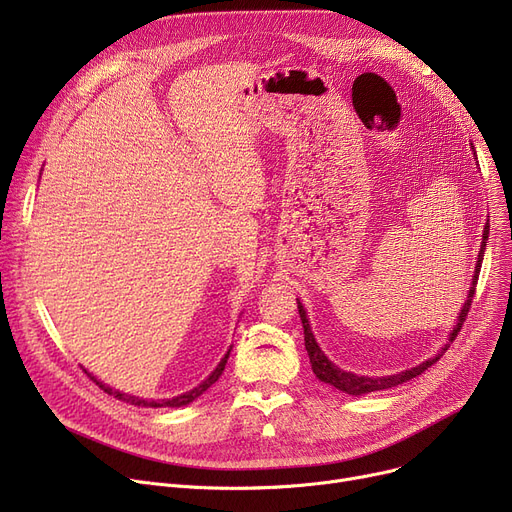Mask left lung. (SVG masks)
<instances>
[{
  "label": "left lung",
  "mask_w": 512,
  "mask_h": 512,
  "mask_svg": "<svg viewBox=\"0 0 512 512\" xmlns=\"http://www.w3.org/2000/svg\"><path fill=\"white\" fill-rule=\"evenodd\" d=\"M488 234H490V224L483 226V238H481V249H479V255H477V263H475V274H473V282H471V288H469V294H467V301L459 313V319H456V326L452 328L450 336H448V344H444L442 351H438L436 357L427 359L423 363H419L417 367H411V369H405L400 373H394V375H386V378H367V375H357V373H351V371H344L340 369L338 365H334L326 355L324 351H321L319 344L315 342V336L311 332V326H309V319H307V311L303 309L301 301L297 299V305H299V315H301V321H303V330H305V348H307V355H309V361H311V369L313 373L317 375V378L321 382H326L334 388H338L340 392H346L351 396H361V394H367V392H375V390H386V388H392V386H398L402 382H409L413 378H417V375H421L427 367H432L446 351L450 342L456 338V334L461 332L463 328V321L471 309V303H473V294H475V284H477V278H479V270H481V261H483V251H486V240H488Z\"/></svg>",
  "instance_id": "obj_1"
}]
</instances>
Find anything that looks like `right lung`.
Returning a JSON list of instances; mask_svg holds the SVG:
<instances>
[{"label": "right lung", "instance_id": "obj_1", "mask_svg": "<svg viewBox=\"0 0 512 512\" xmlns=\"http://www.w3.org/2000/svg\"><path fill=\"white\" fill-rule=\"evenodd\" d=\"M228 357H230V351L224 355V359L218 363V367H215L213 371H211V375L209 378L205 380V382H201L197 388H193L191 392H184V394H180V396H174V398H168V400H143V398H139V396H128V394H122L120 390H112L110 386H105L103 382H99L97 378H93L91 373H87L89 378L103 390V392H107V394H112V396H116L118 400H126V402H130V405H137V407H151V409H161V407H184V405H188V402H193L195 398H199L211 384H215L218 382V378L220 375L224 373V367H226V363H228Z\"/></svg>", "mask_w": 512, "mask_h": 512}]
</instances>
